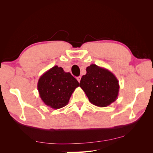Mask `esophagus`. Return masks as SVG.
Listing matches in <instances>:
<instances>
[{
    "mask_svg": "<svg viewBox=\"0 0 153 153\" xmlns=\"http://www.w3.org/2000/svg\"><path fill=\"white\" fill-rule=\"evenodd\" d=\"M76 79H77L78 82L80 83V80H81V76H78V77L76 78Z\"/></svg>",
    "mask_w": 153,
    "mask_h": 153,
    "instance_id": "esophagus-1",
    "label": "esophagus"
}]
</instances>
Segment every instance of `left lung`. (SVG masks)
I'll return each instance as SVG.
<instances>
[{
  "label": "left lung",
  "instance_id": "1",
  "mask_svg": "<svg viewBox=\"0 0 153 153\" xmlns=\"http://www.w3.org/2000/svg\"><path fill=\"white\" fill-rule=\"evenodd\" d=\"M80 87L85 92L90 102L100 107H105L117 100L119 84L114 74L108 69L91 64L86 68Z\"/></svg>",
  "mask_w": 153,
  "mask_h": 153
}]
</instances>
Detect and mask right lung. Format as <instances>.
<instances>
[{
  "label": "right lung",
  "mask_w": 153,
  "mask_h": 153,
  "mask_svg": "<svg viewBox=\"0 0 153 153\" xmlns=\"http://www.w3.org/2000/svg\"><path fill=\"white\" fill-rule=\"evenodd\" d=\"M79 83L70 73L55 66L43 73L38 82V90L43 103L53 109L68 105L73 92Z\"/></svg>",
  "instance_id": "add662e5"
}]
</instances>
